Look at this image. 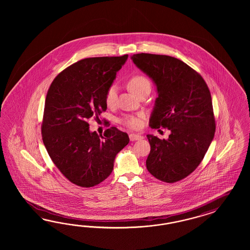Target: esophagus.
I'll return each instance as SVG.
<instances>
[{
	"label": "esophagus",
	"instance_id": "1",
	"mask_svg": "<svg viewBox=\"0 0 250 250\" xmlns=\"http://www.w3.org/2000/svg\"><path fill=\"white\" fill-rule=\"evenodd\" d=\"M129 138H130L131 141H136V140L142 139L143 136H140V135H137V134H130V135H129Z\"/></svg>",
	"mask_w": 250,
	"mask_h": 250
}]
</instances>
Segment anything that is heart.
<instances>
[{
    "label": "heart",
    "instance_id": "heart-1",
    "mask_svg": "<svg viewBox=\"0 0 250 250\" xmlns=\"http://www.w3.org/2000/svg\"><path fill=\"white\" fill-rule=\"evenodd\" d=\"M128 88L130 91L134 92L137 96L144 91L151 90V82L143 75H135L129 79ZM116 101V87L112 85L108 88L105 93V103L108 106L114 105ZM144 115H125L121 119L123 125L131 128H139L142 125V119Z\"/></svg>",
    "mask_w": 250,
    "mask_h": 250
}]
</instances>
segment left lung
Here are the masks:
<instances>
[{"instance_id":"8db88e82","label":"left lung","mask_w":250,"mask_h":250,"mask_svg":"<svg viewBox=\"0 0 250 250\" xmlns=\"http://www.w3.org/2000/svg\"><path fill=\"white\" fill-rule=\"evenodd\" d=\"M131 59L157 86L149 126L170 131L167 139L146 136L151 147L146 168L161 182H179L200 165L214 136L209 88L197 71L173 57L140 53Z\"/></svg>"}]
</instances>
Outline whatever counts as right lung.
Listing matches in <instances>:
<instances>
[{"instance_id": "1", "label": "right lung", "mask_w": 250, "mask_h": 250, "mask_svg": "<svg viewBox=\"0 0 250 250\" xmlns=\"http://www.w3.org/2000/svg\"><path fill=\"white\" fill-rule=\"evenodd\" d=\"M128 55L88 58L62 70L46 97L41 134L54 164L68 181L90 188L104 182L114 168L115 156L129 143L116 127L104 136L89 130V120L105 112V93Z\"/></svg>"}]
</instances>
